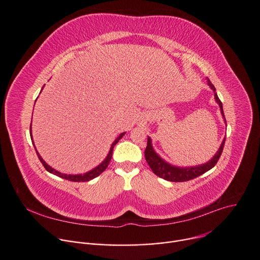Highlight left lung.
I'll return each mask as SVG.
<instances>
[{"label": "left lung", "instance_id": "left-lung-1", "mask_svg": "<svg viewBox=\"0 0 260 260\" xmlns=\"http://www.w3.org/2000/svg\"><path fill=\"white\" fill-rule=\"evenodd\" d=\"M208 84L209 86L214 91V96L216 102L218 103L219 107H220V111L222 113V116L224 118V114H223V110H222V104L220 102V100L217 96V93L215 92L216 89L215 87L213 86V84L210 82V80H208ZM225 120V118H224ZM224 142L225 139H223V142L221 143V146L218 150L217 153L215 154V156L213 157L209 162L202 165V166H197V167H190V168H177L174 166H171L169 164H167L165 160H162L156 153L155 151L152 148V144H151V140L150 137H148V143H147V147L145 150V157L146 160L149 165V167L151 168V170L153 171V173L157 176H159L160 178H164L166 180L169 181H175V182H182V181H188L191 179H194L198 176L203 175L204 173H206L207 171H209L210 169H212L214 167L221 153L222 150L224 147Z\"/></svg>", "mask_w": 260, "mask_h": 260}]
</instances>
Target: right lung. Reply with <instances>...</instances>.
I'll return each mask as SVG.
<instances>
[{
  "label": "right lung",
  "mask_w": 260,
  "mask_h": 260,
  "mask_svg": "<svg viewBox=\"0 0 260 260\" xmlns=\"http://www.w3.org/2000/svg\"><path fill=\"white\" fill-rule=\"evenodd\" d=\"M30 131H31V127H30ZM125 134H126V133L119 134V136L117 137V139L114 141V143L112 144L111 149H110V151H109V154L107 155L106 159H105L100 166H98L96 168H94L93 170H91V171H89V172H87V173H85V174H83V175H82V174H79V175H67V174H63V173H59V172L55 171L54 169H52V168H51L50 166H48L47 164H46V162L43 160V158L40 156V154H39V152L37 151V149H36V151H37V154H38L39 159L41 160V162L43 164L44 168H45V169L47 170L48 172H50V173H52V174H55V175L58 176V177H62V178H64V179L70 180V181H75V182H81V181H82V182H83V181H88V180H91V179H93V178L98 177L100 174H102V173L107 169V167H108V165H109V162H110V160H111V157H112V151H113L114 146L117 144V142H118ZM30 136H31V141H32V135H30Z\"/></svg>",
  "instance_id": "1"
}]
</instances>
